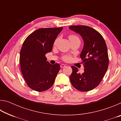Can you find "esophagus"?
<instances>
[{"label": "esophagus", "instance_id": "obj_1", "mask_svg": "<svg viewBox=\"0 0 121 121\" xmlns=\"http://www.w3.org/2000/svg\"><path fill=\"white\" fill-rule=\"evenodd\" d=\"M65 65H64V64H61V65H60V67H61V68H64V67H65Z\"/></svg>", "mask_w": 121, "mask_h": 121}]
</instances>
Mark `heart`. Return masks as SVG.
<instances>
[{"instance_id": "1", "label": "heart", "mask_w": 121, "mask_h": 121, "mask_svg": "<svg viewBox=\"0 0 121 121\" xmlns=\"http://www.w3.org/2000/svg\"><path fill=\"white\" fill-rule=\"evenodd\" d=\"M76 37H77L74 36V35H70V36H69V39H71V38H76ZM58 39H56V41H55V42H54V44H56V43H57V42H58ZM71 57L70 55H65V56H63V59L65 61H70L71 60Z\"/></svg>"}]
</instances>
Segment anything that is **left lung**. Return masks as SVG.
I'll return each instance as SVG.
<instances>
[{
	"instance_id": "1",
	"label": "left lung",
	"mask_w": 121,
	"mask_h": 121,
	"mask_svg": "<svg viewBox=\"0 0 121 121\" xmlns=\"http://www.w3.org/2000/svg\"><path fill=\"white\" fill-rule=\"evenodd\" d=\"M69 29L82 38L84 46L80 57L84 68V73L71 67L70 81L76 89L89 91L96 87L101 82L107 70L108 59L107 48L102 36L95 29L85 26H72Z\"/></svg>"
}]
</instances>
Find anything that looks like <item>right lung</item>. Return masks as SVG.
Segmentation results:
<instances>
[{"label":"right lung","mask_w":121,"mask_h":121,"mask_svg":"<svg viewBox=\"0 0 121 121\" xmlns=\"http://www.w3.org/2000/svg\"><path fill=\"white\" fill-rule=\"evenodd\" d=\"M62 29H39L30 34L22 45L20 54L21 71L28 86L35 91H46L54 84L60 65L50 64L45 55L52 51Z\"/></svg>","instance_id":"1"}]
</instances>
